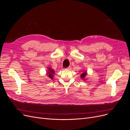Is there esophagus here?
<instances>
[{"label":"esophagus","instance_id":"34e87169","mask_svg":"<svg viewBox=\"0 0 130 130\" xmlns=\"http://www.w3.org/2000/svg\"><path fill=\"white\" fill-rule=\"evenodd\" d=\"M67 69L68 70H72V67H71V66H69V67H68L67 68Z\"/></svg>","mask_w":130,"mask_h":130}]
</instances>
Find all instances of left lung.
Segmentation results:
<instances>
[{
    "label": "left lung",
    "mask_w": 130,
    "mask_h": 130,
    "mask_svg": "<svg viewBox=\"0 0 130 130\" xmlns=\"http://www.w3.org/2000/svg\"><path fill=\"white\" fill-rule=\"evenodd\" d=\"M87 75V73L86 71H84L83 72V73L80 74V78L82 79H83L84 80H85L86 79V77Z\"/></svg>",
    "instance_id": "left-lung-1"
}]
</instances>
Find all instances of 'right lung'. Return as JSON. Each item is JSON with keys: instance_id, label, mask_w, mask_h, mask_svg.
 <instances>
[{"instance_id": "right-lung-1", "label": "right lung", "mask_w": 130, "mask_h": 130, "mask_svg": "<svg viewBox=\"0 0 130 130\" xmlns=\"http://www.w3.org/2000/svg\"><path fill=\"white\" fill-rule=\"evenodd\" d=\"M54 73H55V71L53 69H52V68H51V67L47 68L46 75H47V76L49 77V78H50L51 79H53Z\"/></svg>"}]
</instances>
